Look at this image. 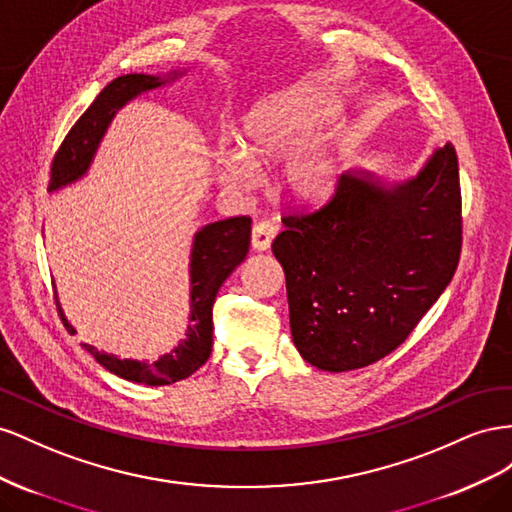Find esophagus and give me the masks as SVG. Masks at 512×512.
<instances>
[{
	"label": "esophagus",
	"mask_w": 512,
	"mask_h": 512,
	"mask_svg": "<svg viewBox=\"0 0 512 512\" xmlns=\"http://www.w3.org/2000/svg\"><path fill=\"white\" fill-rule=\"evenodd\" d=\"M274 236H276V225H272L270 221H261L253 227L251 244H253L255 251H268Z\"/></svg>",
	"instance_id": "1"
}]
</instances>
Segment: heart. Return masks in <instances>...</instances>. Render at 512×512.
Segmentation results:
<instances>
[{"label":"heart","mask_w":512,"mask_h":512,"mask_svg":"<svg viewBox=\"0 0 512 512\" xmlns=\"http://www.w3.org/2000/svg\"><path fill=\"white\" fill-rule=\"evenodd\" d=\"M334 115L332 102L321 94L289 92L266 98L246 115L240 147L221 156V178L233 188L255 184L257 167L285 160L281 182L287 193L309 201L324 195L337 173V148L330 135L315 130Z\"/></svg>","instance_id":"b5f03b06"}]
</instances>
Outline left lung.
Here are the masks:
<instances>
[{
  "label": "left lung",
  "instance_id": "left-lung-1",
  "mask_svg": "<svg viewBox=\"0 0 512 512\" xmlns=\"http://www.w3.org/2000/svg\"><path fill=\"white\" fill-rule=\"evenodd\" d=\"M272 242L287 281L291 337L321 371H352L394 352L455 276L461 186L455 145L416 178L386 186L347 171L311 212H287Z\"/></svg>",
  "mask_w": 512,
  "mask_h": 512
}]
</instances>
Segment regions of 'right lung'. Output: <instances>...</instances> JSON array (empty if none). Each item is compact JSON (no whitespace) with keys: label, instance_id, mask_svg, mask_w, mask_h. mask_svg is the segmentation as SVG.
<instances>
[{"label":"right lung","instance_id":"right-lung-1","mask_svg":"<svg viewBox=\"0 0 512 512\" xmlns=\"http://www.w3.org/2000/svg\"><path fill=\"white\" fill-rule=\"evenodd\" d=\"M169 77H178V72H171L167 79L154 75H124L113 79L70 128L60 150L55 152L49 171V191H57V188L85 175L98 150V143L118 109L141 92H150L165 85ZM248 244H251V218L248 216L225 218V221L210 223L195 233L191 251V317H188L191 324H188L186 339L169 354L154 362H139L120 360L118 356L98 352L96 347L87 343H83V347L107 371L128 379V382L167 386L193 375L212 352V306L218 289L227 276L242 264L248 253ZM57 309H60V304H57ZM60 315L70 328L62 309Z\"/></svg>","mask_w":512,"mask_h":512}]
</instances>
